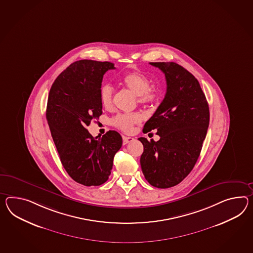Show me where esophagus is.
Masks as SVG:
<instances>
[{"mask_svg": "<svg viewBox=\"0 0 253 253\" xmlns=\"http://www.w3.org/2000/svg\"><path fill=\"white\" fill-rule=\"evenodd\" d=\"M123 140H124V144H127V143H129V142H132L134 139L131 138V137L124 136V137H123Z\"/></svg>", "mask_w": 253, "mask_h": 253, "instance_id": "1", "label": "esophagus"}]
</instances>
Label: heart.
Listing matches in <instances>:
<instances>
[{
    "instance_id": "1",
    "label": "heart",
    "mask_w": 253,
    "mask_h": 253,
    "mask_svg": "<svg viewBox=\"0 0 253 253\" xmlns=\"http://www.w3.org/2000/svg\"><path fill=\"white\" fill-rule=\"evenodd\" d=\"M121 83L130 92L137 96V101L141 104H152L158 100V93L151 87V80L142 72H131L121 78ZM114 89L111 85L105 84L100 87L99 99L104 108H111ZM142 117L137 112L120 113L112 119V124L118 129L125 132L130 131L135 124H139Z\"/></svg>"
}]
</instances>
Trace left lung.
Wrapping results in <instances>:
<instances>
[{
    "instance_id": "8db88e82",
    "label": "left lung",
    "mask_w": 253,
    "mask_h": 253,
    "mask_svg": "<svg viewBox=\"0 0 253 253\" xmlns=\"http://www.w3.org/2000/svg\"><path fill=\"white\" fill-rule=\"evenodd\" d=\"M163 71L167 93L154 115L144 124L143 133L157 129L160 140L143 144L141 167L150 185L169 188L191 172L202 149L210 124V108L199 82L174 62H152Z\"/></svg>"
}]
</instances>
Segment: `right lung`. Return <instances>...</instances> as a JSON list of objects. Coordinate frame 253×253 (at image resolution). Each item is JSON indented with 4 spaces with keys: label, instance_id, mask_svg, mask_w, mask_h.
<instances>
[{
    "label": "right lung",
    "instance_id": "1",
    "mask_svg": "<svg viewBox=\"0 0 253 253\" xmlns=\"http://www.w3.org/2000/svg\"><path fill=\"white\" fill-rule=\"evenodd\" d=\"M114 68L111 62L76 61L50 88L46 120L53 141L69 176L86 186L102 185L109 179L114 155L123 145L115 130L94 138L86 129L102 114L101 82L105 73Z\"/></svg>",
    "mask_w": 253,
    "mask_h": 253
}]
</instances>
